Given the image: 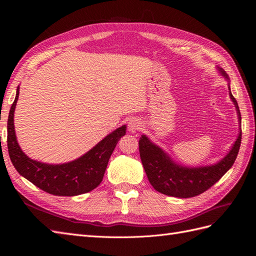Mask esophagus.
Masks as SVG:
<instances>
[{
  "label": "esophagus",
  "mask_w": 256,
  "mask_h": 256,
  "mask_svg": "<svg viewBox=\"0 0 256 256\" xmlns=\"http://www.w3.org/2000/svg\"><path fill=\"white\" fill-rule=\"evenodd\" d=\"M141 122H138V120H136V118H132L130 120L129 122H128V130L131 131V132H136V131H138L141 128Z\"/></svg>",
  "instance_id": "34e87169"
}]
</instances>
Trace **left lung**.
I'll return each instance as SVG.
<instances>
[{
  "label": "left lung",
  "mask_w": 256,
  "mask_h": 256,
  "mask_svg": "<svg viewBox=\"0 0 256 256\" xmlns=\"http://www.w3.org/2000/svg\"><path fill=\"white\" fill-rule=\"evenodd\" d=\"M220 70L228 78L226 72L222 69ZM230 96L236 106L239 122H242L236 99L232 92H230ZM240 143L242 132L230 152L219 164L204 168H184L175 164L164 150L152 144L145 136L140 138L138 150L145 173L152 187L166 196L187 198L205 192L228 171L237 158Z\"/></svg>",
  "instance_id": "left-lung-1"
}]
</instances>
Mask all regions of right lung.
Instances as JSON below:
<instances>
[{"instance_id": "right-lung-1", "label": "right lung", "mask_w": 256, "mask_h": 256, "mask_svg": "<svg viewBox=\"0 0 256 256\" xmlns=\"http://www.w3.org/2000/svg\"><path fill=\"white\" fill-rule=\"evenodd\" d=\"M19 86L7 120V147L14 168L36 187L58 196L83 194L97 188L102 182L108 162L120 138L126 134V126L118 128L84 156L64 164H46L30 159L18 145L14 127V112Z\"/></svg>"}]
</instances>
